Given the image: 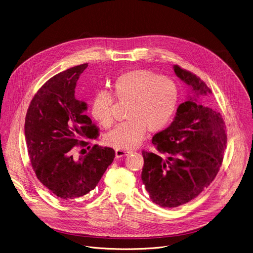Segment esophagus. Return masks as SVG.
I'll return each instance as SVG.
<instances>
[{
	"instance_id": "34e87169",
	"label": "esophagus",
	"mask_w": 253,
	"mask_h": 253,
	"mask_svg": "<svg viewBox=\"0 0 253 253\" xmlns=\"http://www.w3.org/2000/svg\"><path fill=\"white\" fill-rule=\"evenodd\" d=\"M130 153V151H127V150H123V149H117L115 151V156L116 158H119V157H122V156H125L127 154Z\"/></svg>"
}]
</instances>
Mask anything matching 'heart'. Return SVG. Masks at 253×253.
Wrapping results in <instances>:
<instances>
[{
	"label": "heart",
	"mask_w": 253,
	"mask_h": 253,
	"mask_svg": "<svg viewBox=\"0 0 253 253\" xmlns=\"http://www.w3.org/2000/svg\"><path fill=\"white\" fill-rule=\"evenodd\" d=\"M114 96L129 101L126 117L105 137V143L116 149L131 150L140 145L147 129L157 132L170 122L178 103V90L168 78L152 71L136 69L120 75L112 85ZM111 95L98 91L91 101V114L101 126L112 123Z\"/></svg>",
	"instance_id": "1"
}]
</instances>
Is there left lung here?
<instances>
[{
	"instance_id": "8db88e82",
	"label": "left lung",
	"mask_w": 253,
	"mask_h": 253,
	"mask_svg": "<svg viewBox=\"0 0 253 253\" xmlns=\"http://www.w3.org/2000/svg\"><path fill=\"white\" fill-rule=\"evenodd\" d=\"M188 87L172 123L152 138L156 152H143L142 181L152 202L177 207L191 202L216 177L227 144L225 122L205 98L211 90L195 74L173 65Z\"/></svg>"
}]
</instances>
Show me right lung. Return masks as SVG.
Masks as SVG:
<instances>
[{"mask_svg": "<svg viewBox=\"0 0 253 253\" xmlns=\"http://www.w3.org/2000/svg\"><path fill=\"white\" fill-rule=\"evenodd\" d=\"M87 66L80 64L51 77L34 96L25 117V141L33 170L47 189L67 202L94 190L115 156L113 149L97 145L85 156H73L77 145L88 146L83 140L98 136V129L85 114L86 103L75 97L77 81Z\"/></svg>", "mask_w": 253, "mask_h": 253, "instance_id": "right-lung-1", "label": "right lung"}]
</instances>
